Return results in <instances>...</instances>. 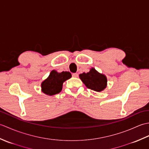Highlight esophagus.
I'll return each mask as SVG.
<instances>
[{
    "mask_svg": "<svg viewBox=\"0 0 149 149\" xmlns=\"http://www.w3.org/2000/svg\"><path fill=\"white\" fill-rule=\"evenodd\" d=\"M72 76L74 77H78V74H77V73H74V74H72Z\"/></svg>",
    "mask_w": 149,
    "mask_h": 149,
    "instance_id": "34e87169",
    "label": "esophagus"
}]
</instances>
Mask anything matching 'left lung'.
<instances>
[{
	"instance_id": "8db88e82",
	"label": "left lung",
	"mask_w": 149,
	"mask_h": 149,
	"mask_svg": "<svg viewBox=\"0 0 149 149\" xmlns=\"http://www.w3.org/2000/svg\"><path fill=\"white\" fill-rule=\"evenodd\" d=\"M79 77L88 88L98 92L102 91L107 86L106 75L100 74L94 68H91L89 72L81 74Z\"/></svg>"
}]
</instances>
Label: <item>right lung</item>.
Masks as SVG:
<instances>
[{
	"mask_svg": "<svg viewBox=\"0 0 149 149\" xmlns=\"http://www.w3.org/2000/svg\"><path fill=\"white\" fill-rule=\"evenodd\" d=\"M71 77L72 75L69 72L59 73L54 70L50 72L49 77L42 82L41 84L42 91L48 95L59 93L62 90L63 83Z\"/></svg>",
	"mask_w": 149,
	"mask_h": 149,
	"instance_id": "1",
	"label": "right lung"
}]
</instances>
